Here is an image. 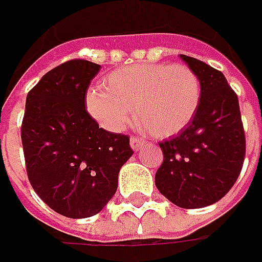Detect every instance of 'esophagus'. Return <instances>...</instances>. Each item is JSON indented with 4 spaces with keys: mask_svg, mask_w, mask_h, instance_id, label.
Listing matches in <instances>:
<instances>
[{
    "mask_svg": "<svg viewBox=\"0 0 262 262\" xmlns=\"http://www.w3.org/2000/svg\"><path fill=\"white\" fill-rule=\"evenodd\" d=\"M129 144H131V148H133L134 151H138V150H141V147H143V144H144V141H143L141 138H138V137H131Z\"/></svg>",
    "mask_w": 262,
    "mask_h": 262,
    "instance_id": "esophagus-1",
    "label": "esophagus"
}]
</instances>
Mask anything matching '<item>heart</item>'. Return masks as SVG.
<instances>
[{"label":"heart","instance_id":"b5f03b06","mask_svg":"<svg viewBox=\"0 0 262 262\" xmlns=\"http://www.w3.org/2000/svg\"><path fill=\"white\" fill-rule=\"evenodd\" d=\"M103 87L86 93L89 115L106 131L121 133L136 111L138 125L156 137L182 131L201 100V83L184 64H137L112 71Z\"/></svg>","mask_w":262,"mask_h":262}]
</instances>
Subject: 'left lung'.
Masks as SVG:
<instances>
[{"mask_svg": "<svg viewBox=\"0 0 262 262\" xmlns=\"http://www.w3.org/2000/svg\"><path fill=\"white\" fill-rule=\"evenodd\" d=\"M201 83L198 111L178 137L159 143L163 163L155 184L181 208L222 200L236 182L245 159V134L236 93L226 77L195 58L179 55Z\"/></svg>", "mask_w": 262, "mask_h": 262, "instance_id": "1", "label": "left lung"}]
</instances>
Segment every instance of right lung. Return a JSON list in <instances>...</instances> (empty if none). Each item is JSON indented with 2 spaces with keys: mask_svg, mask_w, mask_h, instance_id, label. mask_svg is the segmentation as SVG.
<instances>
[{
  "mask_svg": "<svg viewBox=\"0 0 262 262\" xmlns=\"http://www.w3.org/2000/svg\"><path fill=\"white\" fill-rule=\"evenodd\" d=\"M100 66L73 59L40 78L26 97L21 143L35 192L70 219L97 214L115 195L129 138L99 128L84 99Z\"/></svg>",
  "mask_w": 262,
  "mask_h": 262,
  "instance_id": "right-lung-1",
  "label": "right lung"
}]
</instances>
